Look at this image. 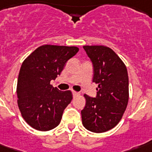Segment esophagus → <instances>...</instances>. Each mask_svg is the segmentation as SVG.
I'll list each match as a JSON object with an SVG mask.
<instances>
[{
  "label": "esophagus",
  "mask_w": 152,
  "mask_h": 152,
  "mask_svg": "<svg viewBox=\"0 0 152 152\" xmlns=\"http://www.w3.org/2000/svg\"><path fill=\"white\" fill-rule=\"evenodd\" d=\"M72 94H73V96H74V97H77V96H79L80 94H79V93H77V92H75V91H73Z\"/></svg>",
  "instance_id": "esophagus-1"
}]
</instances>
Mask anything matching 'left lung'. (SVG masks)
Wrapping results in <instances>:
<instances>
[{
	"label": "left lung",
	"mask_w": 152,
	"mask_h": 152,
	"mask_svg": "<svg viewBox=\"0 0 152 152\" xmlns=\"http://www.w3.org/2000/svg\"><path fill=\"white\" fill-rule=\"evenodd\" d=\"M92 62L93 82L98 85L96 97L85 94L82 111L83 126L101 133L112 129L122 118L129 102V76L122 60L104 46H84Z\"/></svg>",
	"instance_id": "obj_1"
}]
</instances>
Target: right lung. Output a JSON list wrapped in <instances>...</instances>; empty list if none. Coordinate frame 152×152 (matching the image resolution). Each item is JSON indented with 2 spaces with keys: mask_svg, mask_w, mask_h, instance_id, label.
<instances>
[{
  "mask_svg": "<svg viewBox=\"0 0 152 152\" xmlns=\"http://www.w3.org/2000/svg\"><path fill=\"white\" fill-rule=\"evenodd\" d=\"M78 50L77 47L43 45L22 63L17 81V102L23 118L33 129L49 131L59 124L72 94L70 90H58L50 82Z\"/></svg>",
  "mask_w": 152,
  "mask_h": 152,
  "instance_id": "right-lung-1",
  "label": "right lung"
}]
</instances>
